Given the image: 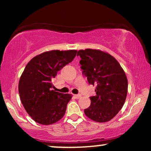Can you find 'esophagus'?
Wrapping results in <instances>:
<instances>
[{
  "mask_svg": "<svg viewBox=\"0 0 151 151\" xmlns=\"http://www.w3.org/2000/svg\"><path fill=\"white\" fill-rule=\"evenodd\" d=\"M74 96L75 97L76 99H79L81 96V94H74Z\"/></svg>",
  "mask_w": 151,
  "mask_h": 151,
  "instance_id": "34e87169",
  "label": "esophagus"
}]
</instances>
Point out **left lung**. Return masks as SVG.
Here are the masks:
<instances>
[{
	"label": "left lung",
	"instance_id": "1",
	"mask_svg": "<svg viewBox=\"0 0 151 151\" xmlns=\"http://www.w3.org/2000/svg\"><path fill=\"white\" fill-rule=\"evenodd\" d=\"M82 74L89 84L96 85V96L84 114L96 122H107L119 113L126 101L128 80L120 64L114 57L101 50H79L77 56Z\"/></svg>",
	"mask_w": 151,
	"mask_h": 151
}]
</instances>
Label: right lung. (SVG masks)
<instances>
[{
	"label": "right lung",
	"mask_w": 151,
	"mask_h": 151,
	"mask_svg": "<svg viewBox=\"0 0 151 151\" xmlns=\"http://www.w3.org/2000/svg\"><path fill=\"white\" fill-rule=\"evenodd\" d=\"M77 50H52L37 55L26 65L18 84L20 100L27 114L40 124L50 125L65 115L72 97L53 90L52 79L70 63Z\"/></svg>",
	"instance_id": "1"
}]
</instances>
